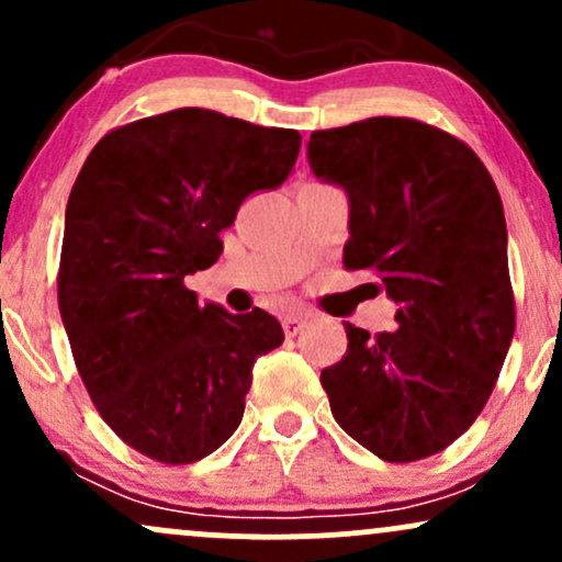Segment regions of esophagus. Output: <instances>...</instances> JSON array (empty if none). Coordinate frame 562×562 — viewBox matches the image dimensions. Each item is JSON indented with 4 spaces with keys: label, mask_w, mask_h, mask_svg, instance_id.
<instances>
[{
    "label": "esophagus",
    "mask_w": 562,
    "mask_h": 562,
    "mask_svg": "<svg viewBox=\"0 0 562 562\" xmlns=\"http://www.w3.org/2000/svg\"><path fill=\"white\" fill-rule=\"evenodd\" d=\"M303 327H306V317H301V314H288V317L282 319V330H285L288 338L299 335Z\"/></svg>",
    "instance_id": "esophagus-1"
}]
</instances>
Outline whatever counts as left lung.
I'll use <instances>...</instances> for the list:
<instances>
[{"instance_id": "obj_1", "label": "left lung", "mask_w": 562, "mask_h": 562, "mask_svg": "<svg viewBox=\"0 0 562 562\" xmlns=\"http://www.w3.org/2000/svg\"><path fill=\"white\" fill-rule=\"evenodd\" d=\"M317 177L351 200L346 269H370L398 303V327L346 325L322 370L333 417L385 462L454 443L492 396L515 333L502 198L454 134L378 115L308 139Z\"/></svg>"}]
</instances>
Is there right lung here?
Returning <instances> with one entry per match:
<instances>
[{"instance_id":"obj_1","label":"right lung","mask_w":562,"mask_h":562,"mask_svg":"<svg viewBox=\"0 0 562 562\" xmlns=\"http://www.w3.org/2000/svg\"><path fill=\"white\" fill-rule=\"evenodd\" d=\"M295 128L179 108L115 126L66 209L57 303L76 370L126 447L190 465L243 420L254 364L285 340L272 314L200 306L187 274L222 256L243 200L277 190Z\"/></svg>"}]
</instances>
